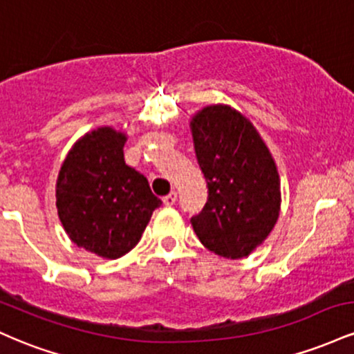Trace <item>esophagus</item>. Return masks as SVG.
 I'll return each instance as SVG.
<instances>
[{"instance_id": "esophagus-1", "label": "esophagus", "mask_w": 354, "mask_h": 354, "mask_svg": "<svg viewBox=\"0 0 354 354\" xmlns=\"http://www.w3.org/2000/svg\"><path fill=\"white\" fill-rule=\"evenodd\" d=\"M176 200H178V193L176 191H171V193L166 194V196L163 198V203L166 206H173L174 203H176Z\"/></svg>"}]
</instances>
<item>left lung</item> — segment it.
<instances>
[{
  "label": "left lung",
  "mask_w": 354,
  "mask_h": 354,
  "mask_svg": "<svg viewBox=\"0 0 354 354\" xmlns=\"http://www.w3.org/2000/svg\"><path fill=\"white\" fill-rule=\"evenodd\" d=\"M194 153L208 201L191 218L203 246L228 259L261 245L279 216V176L270 149L248 118L226 104L203 108L191 120Z\"/></svg>",
  "instance_id": "left-lung-1"
}]
</instances>
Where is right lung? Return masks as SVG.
<instances>
[{
    "label": "right lung",
    "instance_id": "right-lung-1",
    "mask_svg": "<svg viewBox=\"0 0 354 354\" xmlns=\"http://www.w3.org/2000/svg\"><path fill=\"white\" fill-rule=\"evenodd\" d=\"M126 135L103 126L75 143L56 181L64 231L83 250L116 259L131 251L161 200L124 163Z\"/></svg>",
    "mask_w": 354,
    "mask_h": 354
}]
</instances>
